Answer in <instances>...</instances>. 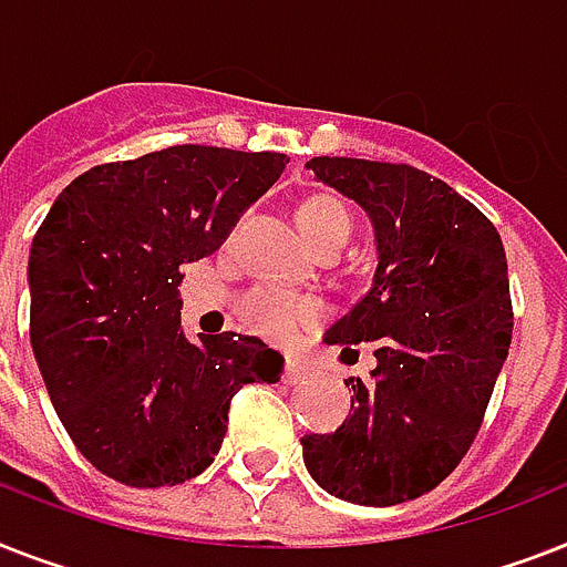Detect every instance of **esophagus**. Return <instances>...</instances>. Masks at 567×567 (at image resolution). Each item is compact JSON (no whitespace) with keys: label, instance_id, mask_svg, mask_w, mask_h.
<instances>
[{"label":"esophagus","instance_id":"1","mask_svg":"<svg viewBox=\"0 0 567 567\" xmlns=\"http://www.w3.org/2000/svg\"><path fill=\"white\" fill-rule=\"evenodd\" d=\"M308 379V367L302 361H297V358H288L285 361V381L288 384H299V381Z\"/></svg>","mask_w":567,"mask_h":567}]
</instances>
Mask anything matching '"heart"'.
Instances as JSON below:
<instances>
[{
    "mask_svg": "<svg viewBox=\"0 0 567 567\" xmlns=\"http://www.w3.org/2000/svg\"><path fill=\"white\" fill-rule=\"evenodd\" d=\"M297 224L317 250H326V247L340 250L352 236V215L331 195L306 197L297 206ZM238 315L252 334L274 340V343H291L302 331L320 323L323 302L315 297H302V293L282 291L274 285H261L244 293L238 302Z\"/></svg>",
    "mask_w": 567,
    "mask_h": 567,
    "instance_id": "b5f03b06",
    "label": "heart"
}]
</instances>
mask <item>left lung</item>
I'll list each match as a JSON object with an SVG mask.
<instances>
[{"instance_id":"1","label":"left lung","mask_w":567,"mask_h":567,"mask_svg":"<svg viewBox=\"0 0 567 567\" xmlns=\"http://www.w3.org/2000/svg\"><path fill=\"white\" fill-rule=\"evenodd\" d=\"M306 168L370 215L379 265L326 331L340 358L370 343L375 370L347 381L352 413L302 436V460L334 498L393 507L443 483L481 431L513 340L507 256L477 206L419 168L349 156Z\"/></svg>"}]
</instances>
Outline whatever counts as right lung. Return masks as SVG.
Wrapping results in <instances>:
<instances>
[{
  "label": "right lung",
  "instance_id": "1",
  "mask_svg": "<svg viewBox=\"0 0 567 567\" xmlns=\"http://www.w3.org/2000/svg\"><path fill=\"white\" fill-rule=\"evenodd\" d=\"M288 156L174 145L95 165L58 195L29 256L31 349L78 451L124 486H177L218 454L233 395L276 384L259 338L179 326L183 268L227 241Z\"/></svg>",
  "mask_w": 567,
  "mask_h": 567
}]
</instances>
